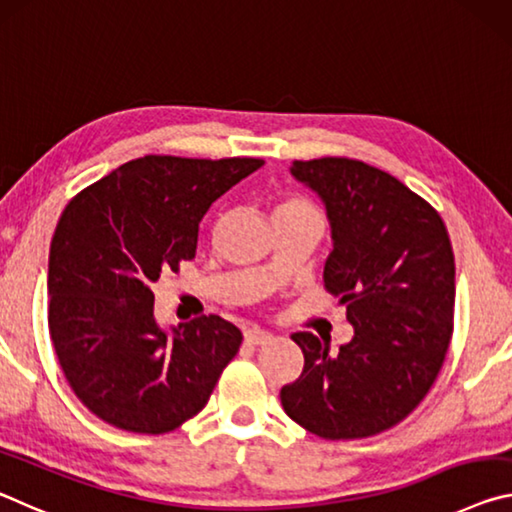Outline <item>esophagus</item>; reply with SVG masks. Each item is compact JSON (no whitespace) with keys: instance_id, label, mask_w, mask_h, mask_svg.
<instances>
[{"instance_id":"esophagus-1","label":"esophagus","mask_w":512,"mask_h":512,"mask_svg":"<svg viewBox=\"0 0 512 512\" xmlns=\"http://www.w3.org/2000/svg\"><path fill=\"white\" fill-rule=\"evenodd\" d=\"M270 340H272V333H267L263 329L245 331V342H249V345H267Z\"/></svg>"}]
</instances>
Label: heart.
I'll return each instance as SVG.
<instances>
[{
  "instance_id": "obj_1",
  "label": "heart",
  "mask_w": 512,
  "mask_h": 512,
  "mask_svg": "<svg viewBox=\"0 0 512 512\" xmlns=\"http://www.w3.org/2000/svg\"><path fill=\"white\" fill-rule=\"evenodd\" d=\"M290 208H308V204H306V201H301V199H286V201H281L279 206H276V211H290Z\"/></svg>"
}]
</instances>
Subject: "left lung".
Here are the masks:
<instances>
[{
    "instance_id": "8db88e82",
    "label": "left lung",
    "mask_w": 512,
    "mask_h": 512,
    "mask_svg": "<svg viewBox=\"0 0 512 512\" xmlns=\"http://www.w3.org/2000/svg\"><path fill=\"white\" fill-rule=\"evenodd\" d=\"M290 174L322 199L333 249L324 286L347 304L354 338L292 333L304 372L281 388L290 420L326 440L370 438L426 397L454 331L456 265L431 204L388 172L351 158L295 161Z\"/></svg>"
}]
</instances>
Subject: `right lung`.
Masks as SVG:
<instances>
[{"label": "right lung", "mask_w": 512, "mask_h": 512, "mask_svg": "<svg viewBox=\"0 0 512 512\" xmlns=\"http://www.w3.org/2000/svg\"><path fill=\"white\" fill-rule=\"evenodd\" d=\"M261 158L142 156L81 190L49 247V333L99 420L161 435L208 404L242 333L220 315L161 326L154 283L197 251L199 222Z\"/></svg>", "instance_id": "obj_1"}]
</instances>
